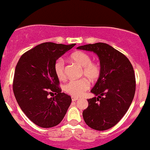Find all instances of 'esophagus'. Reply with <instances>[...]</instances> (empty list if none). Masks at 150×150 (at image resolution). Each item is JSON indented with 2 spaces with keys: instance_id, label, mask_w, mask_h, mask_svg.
Instances as JSON below:
<instances>
[{
  "instance_id": "esophagus-1",
  "label": "esophagus",
  "mask_w": 150,
  "mask_h": 150,
  "mask_svg": "<svg viewBox=\"0 0 150 150\" xmlns=\"http://www.w3.org/2000/svg\"><path fill=\"white\" fill-rule=\"evenodd\" d=\"M71 99H72V101H76V100H78V98H76V97H74V96H72Z\"/></svg>"
}]
</instances>
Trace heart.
I'll return each instance as SVG.
<instances>
[{
	"instance_id": "b5f03b06",
	"label": "heart",
	"mask_w": 150,
	"mask_h": 150,
	"mask_svg": "<svg viewBox=\"0 0 150 150\" xmlns=\"http://www.w3.org/2000/svg\"><path fill=\"white\" fill-rule=\"evenodd\" d=\"M71 60L82 67L81 74L87 77L92 81L98 79L101 74L100 64L92 61V57L84 52L79 51L71 55ZM54 72L60 80H65L66 78L65 63L63 59H58L54 63ZM90 87V83L85 79L71 80L64 86V90L66 93L74 97H79L84 93Z\"/></svg>"
}]
</instances>
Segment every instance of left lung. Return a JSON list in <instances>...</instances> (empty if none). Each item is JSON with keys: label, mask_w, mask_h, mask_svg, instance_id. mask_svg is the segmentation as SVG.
<instances>
[{"label": "left lung", "mask_w": 150, "mask_h": 150, "mask_svg": "<svg viewBox=\"0 0 150 150\" xmlns=\"http://www.w3.org/2000/svg\"><path fill=\"white\" fill-rule=\"evenodd\" d=\"M79 50L93 52L100 60L101 74L91 93L83 118L94 130H106L115 126L128 110L136 91V78L127 57L105 43L86 44Z\"/></svg>", "instance_id": "obj_1"}]
</instances>
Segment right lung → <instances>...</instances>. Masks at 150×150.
I'll return each mask as SVG.
<instances>
[{
    "label": "right lung",
    "instance_id": "1",
    "mask_svg": "<svg viewBox=\"0 0 150 150\" xmlns=\"http://www.w3.org/2000/svg\"><path fill=\"white\" fill-rule=\"evenodd\" d=\"M75 45L43 43L24 53L17 63L13 81L14 96L25 115L39 127L57 125L70 106L71 98L61 93L54 63ZM50 94L53 97L50 98Z\"/></svg>",
    "mask_w": 150,
    "mask_h": 150
}]
</instances>
